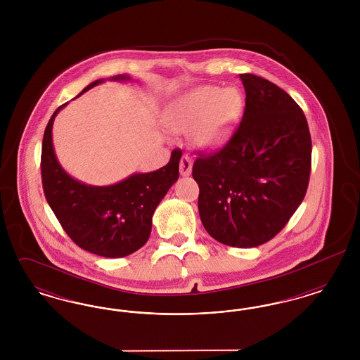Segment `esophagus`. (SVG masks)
Instances as JSON below:
<instances>
[{"instance_id": "obj_1", "label": "esophagus", "mask_w": 360, "mask_h": 360, "mask_svg": "<svg viewBox=\"0 0 360 360\" xmlns=\"http://www.w3.org/2000/svg\"><path fill=\"white\" fill-rule=\"evenodd\" d=\"M191 169H193V160L188 155H182L181 162H179V172L182 176H188L191 174Z\"/></svg>"}]
</instances>
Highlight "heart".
<instances>
[{
  "label": "heart",
  "mask_w": 360,
  "mask_h": 360,
  "mask_svg": "<svg viewBox=\"0 0 360 360\" xmlns=\"http://www.w3.org/2000/svg\"><path fill=\"white\" fill-rule=\"evenodd\" d=\"M241 110L243 97L238 89L200 86L174 101L165 121L175 132L190 129L197 147L217 150L232 136Z\"/></svg>",
  "instance_id": "heart-1"
}]
</instances>
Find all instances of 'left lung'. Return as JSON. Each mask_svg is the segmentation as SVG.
Wrapping results in <instances>:
<instances>
[{"instance_id": "8db88e82", "label": "left lung", "mask_w": 360, "mask_h": 360, "mask_svg": "<svg viewBox=\"0 0 360 360\" xmlns=\"http://www.w3.org/2000/svg\"><path fill=\"white\" fill-rule=\"evenodd\" d=\"M245 108L221 150L193 165L206 232L251 248L276 236L301 205L311 167L308 121L290 96L254 74H240Z\"/></svg>"}]
</instances>
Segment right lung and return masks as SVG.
<instances>
[{"label": "right lung", "instance_id": "obj_1", "mask_svg": "<svg viewBox=\"0 0 360 360\" xmlns=\"http://www.w3.org/2000/svg\"><path fill=\"white\" fill-rule=\"evenodd\" d=\"M101 82H91L81 94ZM66 105L53 112L43 137L40 169L46 200L70 239L82 250L105 257L131 255L150 238L155 209L179 176L182 153L174 150L170 162L156 172L134 174L110 186L85 185L62 169L52 146V124Z\"/></svg>", "mask_w": 360, "mask_h": 360}]
</instances>
